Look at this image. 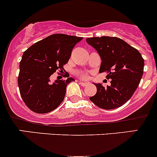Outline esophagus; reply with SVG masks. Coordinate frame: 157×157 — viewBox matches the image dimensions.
<instances>
[{
    "instance_id": "esophagus-1",
    "label": "esophagus",
    "mask_w": 157,
    "mask_h": 157,
    "mask_svg": "<svg viewBox=\"0 0 157 157\" xmlns=\"http://www.w3.org/2000/svg\"><path fill=\"white\" fill-rule=\"evenodd\" d=\"M79 83L83 86H86L89 84V83H86V82H79Z\"/></svg>"
}]
</instances>
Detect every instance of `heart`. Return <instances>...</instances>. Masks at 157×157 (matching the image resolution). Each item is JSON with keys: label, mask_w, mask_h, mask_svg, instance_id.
<instances>
[{"label": "heart", "mask_w": 157, "mask_h": 157, "mask_svg": "<svg viewBox=\"0 0 157 157\" xmlns=\"http://www.w3.org/2000/svg\"><path fill=\"white\" fill-rule=\"evenodd\" d=\"M80 77H83V78H86V77H87L88 76L86 75V74H81V75H80Z\"/></svg>", "instance_id": "obj_1"}]
</instances>
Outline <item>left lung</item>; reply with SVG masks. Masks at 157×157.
Returning <instances> with one entry per match:
<instances>
[{"mask_svg": "<svg viewBox=\"0 0 157 157\" xmlns=\"http://www.w3.org/2000/svg\"><path fill=\"white\" fill-rule=\"evenodd\" d=\"M86 42L100 56L99 73L108 72L111 86L96 83L97 91L90 99L98 107L115 109L128 102L137 90L144 74V60L140 52L118 37L88 38Z\"/></svg>", "mask_w": 157, "mask_h": 157, "instance_id": "obj_1", "label": "left lung"}]
</instances>
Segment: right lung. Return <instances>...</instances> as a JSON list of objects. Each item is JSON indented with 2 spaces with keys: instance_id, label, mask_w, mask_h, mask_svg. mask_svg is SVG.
<instances>
[{
  "instance_id": "obj_1",
  "label": "right lung",
  "mask_w": 157,
  "mask_h": 157,
  "mask_svg": "<svg viewBox=\"0 0 157 157\" xmlns=\"http://www.w3.org/2000/svg\"><path fill=\"white\" fill-rule=\"evenodd\" d=\"M83 37L53 34L31 45L23 53L20 62L18 86L20 96L27 107L39 114L48 113L58 108L64 100L67 85L74 81L56 80L50 77L68 62L71 52Z\"/></svg>"
}]
</instances>
